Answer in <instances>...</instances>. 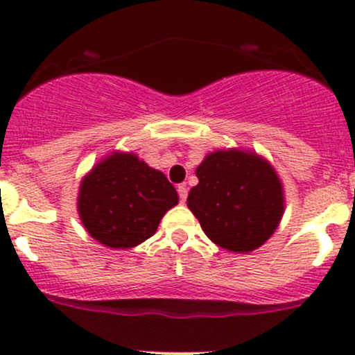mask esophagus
Masks as SVG:
<instances>
[{
    "instance_id": "esophagus-1",
    "label": "esophagus",
    "mask_w": 355,
    "mask_h": 355,
    "mask_svg": "<svg viewBox=\"0 0 355 355\" xmlns=\"http://www.w3.org/2000/svg\"><path fill=\"white\" fill-rule=\"evenodd\" d=\"M178 196H180V200H182V204H185V200H187V196H189V190H187V187L185 185H178Z\"/></svg>"
}]
</instances>
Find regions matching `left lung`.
I'll list each match as a JSON object with an SVG mask.
<instances>
[{
	"mask_svg": "<svg viewBox=\"0 0 355 355\" xmlns=\"http://www.w3.org/2000/svg\"><path fill=\"white\" fill-rule=\"evenodd\" d=\"M196 175L198 184L187 205L214 244L246 254L275 234L285 212V190L268 159L239 148L216 150Z\"/></svg>",
	"mask_w": 355,
	"mask_h": 355,
	"instance_id": "1",
	"label": "left lung"
}]
</instances>
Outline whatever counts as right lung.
I'll return each mask as SVG.
<instances>
[{"label": "right lung", "instance_id": "right-lung-1", "mask_svg": "<svg viewBox=\"0 0 355 355\" xmlns=\"http://www.w3.org/2000/svg\"><path fill=\"white\" fill-rule=\"evenodd\" d=\"M177 204V190L162 171L135 153L114 151L83 178L77 212L97 243L130 249L153 236L163 216Z\"/></svg>", "mask_w": 355, "mask_h": 355}]
</instances>
